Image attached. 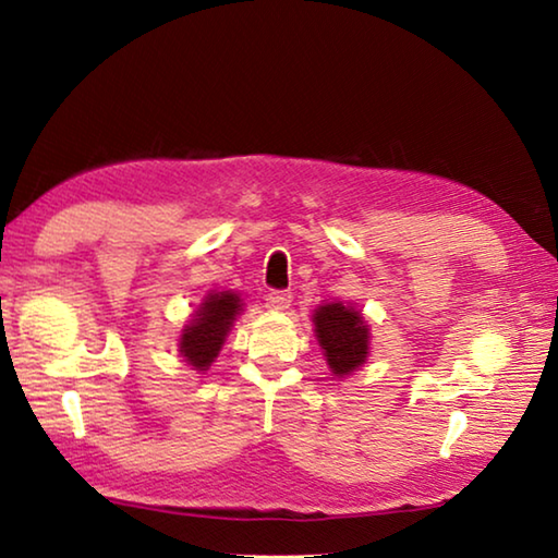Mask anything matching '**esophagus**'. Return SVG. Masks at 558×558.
I'll use <instances>...</instances> for the list:
<instances>
[{
  "mask_svg": "<svg viewBox=\"0 0 558 558\" xmlns=\"http://www.w3.org/2000/svg\"><path fill=\"white\" fill-rule=\"evenodd\" d=\"M266 302L270 310H288L290 302H292V295L288 290H270L266 295Z\"/></svg>",
  "mask_w": 558,
  "mask_h": 558,
  "instance_id": "34e87169",
  "label": "esophagus"
}]
</instances>
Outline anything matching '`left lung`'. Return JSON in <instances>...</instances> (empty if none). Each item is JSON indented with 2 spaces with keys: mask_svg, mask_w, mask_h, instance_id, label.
<instances>
[{
  "mask_svg": "<svg viewBox=\"0 0 558 558\" xmlns=\"http://www.w3.org/2000/svg\"><path fill=\"white\" fill-rule=\"evenodd\" d=\"M313 323L332 374H352L364 364L369 354V329L354 307H344L342 302L323 305L315 310Z\"/></svg>",
  "mask_w": 558,
  "mask_h": 558,
  "instance_id": "obj_1",
  "label": "left lung"
}]
</instances>
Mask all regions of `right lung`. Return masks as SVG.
Instances as JSON below:
<instances>
[{
  "mask_svg": "<svg viewBox=\"0 0 558 558\" xmlns=\"http://www.w3.org/2000/svg\"><path fill=\"white\" fill-rule=\"evenodd\" d=\"M239 310L241 300L233 292H219V295L206 298L199 313H196V319H192V325H186L182 344H179V352L184 354L194 369L204 372L206 366H211Z\"/></svg>",
  "mask_w": 558,
  "mask_h": 558,
  "instance_id": "right-lung-1",
  "label": "right lung"
}]
</instances>
